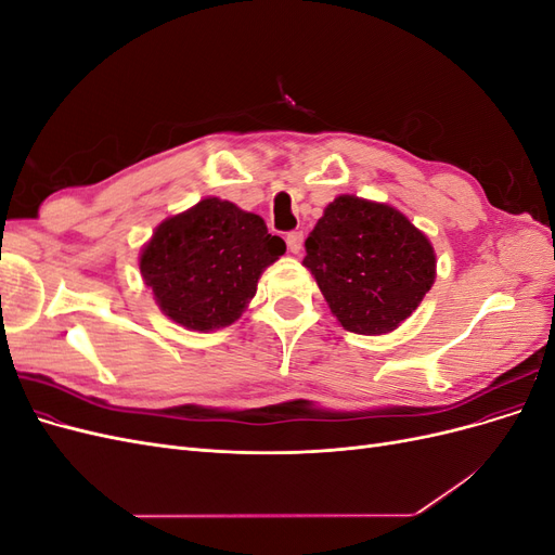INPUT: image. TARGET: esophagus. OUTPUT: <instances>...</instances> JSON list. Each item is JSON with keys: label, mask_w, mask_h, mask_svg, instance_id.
I'll use <instances>...</instances> for the list:
<instances>
[{"label": "esophagus", "mask_w": 555, "mask_h": 555, "mask_svg": "<svg viewBox=\"0 0 555 555\" xmlns=\"http://www.w3.org/2000/svg\"><path fill=\"white\" fill-rule=\"evenodd\" d=\"M304 241H306L304 231H289L287 233V247H289L292 255H300V249H304Z\"/></svg>", "instance_id": "esophagus-1"}]
</instances>
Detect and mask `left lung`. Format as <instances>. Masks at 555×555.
Listing matches in <instances>:
<instances>
[{"label":"left lung","instance_id":"8db88e82","mask_svg":"<svg viewBox=\"0 0 555 555\" xmlns=\"http://www.w3.org/2000/svg\"><path fill=\"white\" fill-rule=\"evenodd\" d=\"M331 312L361 335L393 331L435 280L428 238L391 206L359 196L328 204L306 241V259Z\"/></svg>","mask_w":555,"mask_h":555}]
</instances>
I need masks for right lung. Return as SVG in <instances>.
I'll use <instances>...</instances> for the list:
<instances>
[{"label":"right lung","mask_w":555,"mask_h":555,"mask_svg":"<svg viewBox=\"0 0 555 555\" xmlns=\"http://www.w3.org/2000/svg\"><path fill=\"white\" fill-rule=\"evenodd\" d=\"M259 215L220 198L164 220L143 247L141 275L176 324L212 331L236 322L266 266L284 255Z\"/></svg>","instance_id":"add662e5"}]
</instances>
